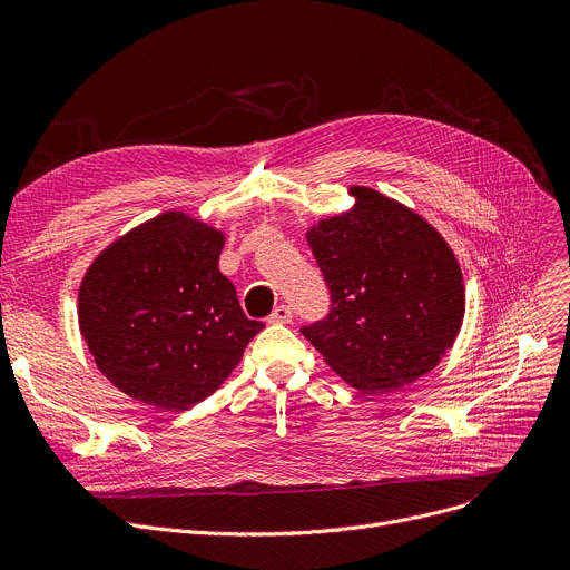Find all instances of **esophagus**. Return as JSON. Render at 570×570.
<instances>
[{
  "label": "esophagus",
  "instance_id": "esophagus-1",
  "mask_svg": "<svg viewBox=\"0 0 570 570\" xmlns=\"http://www.w3.org/2000/svg\"><path fill=\"white\" fill-rule=\"evenodd\" d=\"M291 316H293V312H291L288 305H277L275 312L267 316V321H269V323H288Z\"/></svg>",
  "mask_w": 570,
  "mask_h": 570
}]
</instances>
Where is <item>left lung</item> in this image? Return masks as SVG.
I'll list each match as a JSON object with an SVG mask.
<instances>
[{"mask_svg": "<svg viewBox=\"0 0 570 570\" xmlns=\"http://www.w3.org/2000/svg\"><path fill=\"white\" fill-rule=\"evenodd\" d=\"M348 213L307 233L331 309L301 333L348 385L391 393L434 370L464 316L462 269L413 209L353 187Z\"/></svg>", "mask_w": 570, "mask_h": 570, "instance_id": "left-lung-1", "label": "left lung"}]
</instances>
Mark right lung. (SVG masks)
<instances>
[{"instance_id": "1", "label": "right lung", "mask_w": 570, "mask_h": 570, "mask_svg": "<svg viewBox=\"0 0 570 570\" xmlns=\"http://www.w3.org/2000/svg\"><path fill=\"white\" fill-rule=\"evenodd\" d=\"M224 235L166 213L112 243L80 284V333L97 367L149 406L213 395L263 331L219 273Z\"/></svg>"}]
</instances>
